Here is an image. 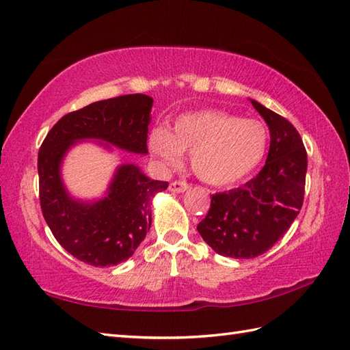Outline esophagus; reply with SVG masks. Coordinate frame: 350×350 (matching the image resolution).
<instances>
[{
  "label": "esophagus",
  "instance_id": "obj_1",
  "mask_svg": "<svg viewBox=\"0 0 350 350\" xmlns=\"http://www.w3.org/2000/svg\"><path fill=\"white\" fill-rule=\"evenodd\" d=\"M189 187H190V185L185 181H174V183H170L169 190L172 193H184V191L189 190Z\"/></svg>",
  "mask_w": 350,
  "mask_h": 350
}]
</instances>
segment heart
Returning <instances> with one entry per match:
<instances>
[{
  "label": "heart",
  "instance_id": "1",
  "mask_svg": "<svg viewBox=\"0 0 350 350\" xmlns=\"http://www.w3.org/2000/svg\"><path fill=\"white\" fill-rule=\"evenodd\" d=\"M148 145L163 166L176 167L184 152L202 181L228 187L247 180L265 160L268 127L259 120H243L226 111L185 113L175 121L174 133L165 127L151 131Z\"/></svg>",
  "mask_w": 350,
  "mask_h": 350
}]
</instances>
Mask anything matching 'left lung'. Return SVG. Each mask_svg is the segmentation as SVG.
Returning a JSON list of instances; mask_svg holds the SVG:
<instances>
[{
    "mask_svg": "<svg viewBox=\"0 0 350 350\" xmlns=\"http://www.w3.org/2000/svg\"><path fill=\"white\" fill-rule=\"evenodd\" d=\"M268 124L265 166L238 189L215 193L198 232L215 253L235 259L263 254L280 239L304 202L307 152L292 124L250 100Z\"/></svg>",
    "mask_w": 350,
    "mask_h": 350,
    "instance_id": "obj_1",
    "label": "left lung"
}]
</instances>
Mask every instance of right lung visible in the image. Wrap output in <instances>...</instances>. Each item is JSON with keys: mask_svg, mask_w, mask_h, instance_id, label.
<instances>
[{"mask_svg": "<svg viewBox=\"0 0 350 350\" xmlns=\"http://www.w3.org/2000/svg\"><path fill=\"white\" fill-rule=\"evenodd\" d=\"M152 98L127 94L91 103L64 115L51 129L38 151L40 206L53 237L70 254L92 267L127 260L151 228V199L167 189L131 163L116 167L106 196L81 200L70 196L61 178L68 150L96 139L106 150L148 154L146 137Z\"/></svg>", "mask_w": 350, "mask_h": 350, "instance_id": "obj_1", "label": "right lung"}]
</instances>
